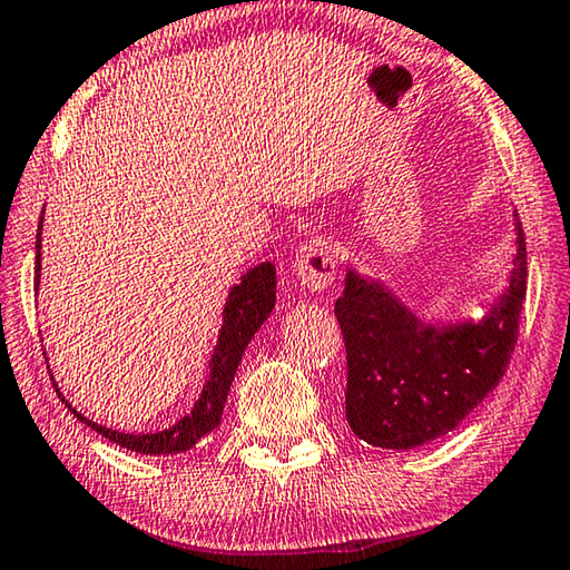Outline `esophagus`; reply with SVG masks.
<instances>
[{
    "label": "esophagus",
    "instance_id": "esophagus-1",
    "mask_svg": "<svg viewBox=\"0 0 570 570\" xmlns=\"http://www.w3.org/2000/svg\"><path fill=\"white\" fill-rule=\"evenodd\" d=\"M335 267H337V259L333 255L331 245H327L323 237L307 239L295 259V275L301 279V285H305L307 291H317V293L325 291V287H331L335 277Z\"/></svg>",
    "mask_w": 570,
    "mask_h": 570
}]
</instances>
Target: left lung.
<instances>
[{
	"label": "left lung",
	"mask_w": 570,
	"mask_h": 570,
	"mask_svg": "<svg viewBox=\"0 0 570 570\" xmlns=\"http://www.w3.org/2000/svg\"><path fill=\"white\" fill-rule=\"evenodd\" d=\"M525 279L518 213L508 287L478 323H423L381 279L347 267L335 317L345 337V417L353 433L391 451L451 433L501 383L518 341Z\"/></svg>",
	"instance_id": "obj_1"
}]
</instances>
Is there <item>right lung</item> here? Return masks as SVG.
I'll return each instance as SVG.
<instances>
[{
  "label": "right lung",
  "mask_w": 570,
  "mask_h": 570,
  "mask_svg": "<svg viewBox=\"0 0 570 570\" xmlns=\"http://www.w3.org/2000/svg\"><path fill=\"white\" fill-rule=\"evenodd\" d=\"M42 223L45 213L39 217L37 225V255H35V291H39V273H42ZM275 265L273 263H259L253 269L239 277V283L229 291L225 311H223V327H219V337L215 345V353L209 357V375L203 385V393H199L197 403L193 411L179 417L175 425L165 428V431L155 433H122L112 431V428L99 425L89 421L72 405L62 401L72 411L79 421L92 428L107 441L127 448V451L145 453V455H173V453H185L193 448L199 438L213 433L215 428L223 421L225 401L229 393V385L235 381V371L239 361H243V353L247 343L253 341V335L263 327V323L269 317L275 307Z\"/></svg>",
  "instance_id": "right-lung-1"
}]
</instances>
